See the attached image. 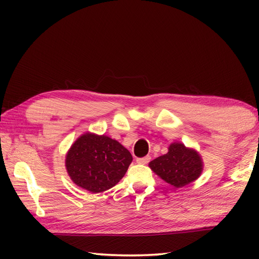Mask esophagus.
I'll list each match as a JSON object with an SVG mask.
<instances>
[{
    "mask_svg": "<svg viewBox=\"0 0 259 259\" xmlns=\"http://www.w3.org/2000/svg\"><path fill=\"white\" fill-rule=\"evenodd\" d=\"M149 161H150L149 156H146V157H142V158H137V162L140 163V164H147Z\"/></svg>",
    "mask_w": 259,
    "mask_h": 259,
    "instance_id": "obj_1",
    "label": "esophagus"
}]
</instances>
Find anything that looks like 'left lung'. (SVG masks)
<instances>
[{
    "mask_svg": "<svg viewBox=\"0 0 259 259\" xmlns=\"http://www.w3.org/2000/svg\"><path fill=\"white\" fill-rule=\"evenodd\" d=\"M149 167L167 184L181 188L200 177L203 161L197 150L181 142H172L166 155L153 159Z\"/></svg>",
    "mask_w": 259,
    "mask_h": 259,
    "instance_id": "1",
    "label": "left lung"
}]
</instances>
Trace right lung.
Here are the masks:
<instances>
[{
	"label": "right lung",
	"instance_id": "1",
	"mask_svg": "<svg viewBox=\"0 0 259 259\" xmlns=\"http://www.w3.org/2000/svg\"><path fill=\"white\" fill-rule=\"evenodd\" d=\"M131 161V153L117 140L85 133L70 147L65 156V168L76 186L99 194L117 185Z\"/></svg>",
	"mask_w": 259,
	"mask_h": 259
}]
</instances>
